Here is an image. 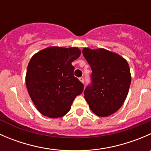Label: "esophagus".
<instances>
[{
    "label": "esophagus",
    "instance_id": "esophagus-1",
    "mask_svg": "<svg viewBox=\"0 0 151 151\" xmlns=\"http://www.w3.org/2000/svg\"><path fill=\"white\" fill-rule=\"evenodd\" d=\"M79 80H80V81L81 82V83H85V80H84V78H83V77H80Z\"/></svg>",
    "mask_w": 151,
    "mask_h": 151
}]
</instances>
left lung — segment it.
<instances>
[{"mask_svg":"<svg viewBox=\"0 0 151 151\" xmlns=\"http://www.w3.org/2000/svg\"><path fill=\"white\" fill-rule=\"evenodd\" d=\"M83 54L92 69V83L85 90V99L93 113L107 117L121 107L130 87V68L126 59L99 48H84Z\"/></svg>","mask_w":151,"mask_h":151,"instance_id":"left-lung-1","label":"left lung"}]
</instances>
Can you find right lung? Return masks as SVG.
<instances>
[{
	"instance_id": "obj_1",
	"label": "right lung",
	"mask_w": 151,
	"mask_h": 151,
	"mask_svg": "<svg viewBox=\"0 0 151 151\" xmlns=\"http://www.w3.org/2000/svg\"><path fill=\"white\" fill-rule=\"evenodd\" d=\"M81 55L77 47H49L33 55L25 76L27 89L40 113L63 117L71 109L84 85L74 76L71 63Z\"/></svg>"
}]
</instances>
